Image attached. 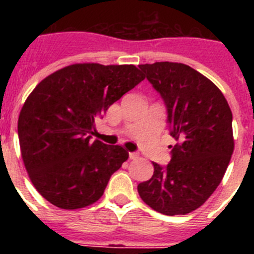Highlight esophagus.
<instances>
[{
  "label": "esophagus",
  "mask_w": 254,
  "mask_h": 254,
  "mask_svg": "<svg viewBox=\"0 0 254 254\" xmlns=\"http://www.w3.org/2000/svg\"><path fill=\"white\" fill-rule=\"evenodd\" d=\"M137 158H138L137 152H129V159H131V160H134V159H137Z\"/></svg>",
  "instance_id": "1"
}]
</instances>
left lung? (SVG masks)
<instances>
[{
	"label": "left lung",
	"instance_id": "obj_1",
	"mask_svg": "<svg viewBox=\"0 0 254 254\" xmlns=\"http://www.w3.org/2000/svg\"><path fill=\"white\" fill-rule=\"evenodd\" d=\"M167 105L177 140L167 167L137 186L140 197L160 214H190L207 201L223 179L234 151L233 114L225 96L206 76L185 64H140Z\"/></svg>",
	"mask_w": 254,
	"mask_h": 254
}]
</instances>
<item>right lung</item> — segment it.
<instances>
[{
	"instance_id": "obj_1",
	"label": "right lung",
	"mask_w": 254,
	"mask_h": 254,
	"mask_svg": "<svg viewBox=\"0 0 254 254\" xmlns=\"http://www.w3.org/2000/svg\"><path fill=\"white\" fill-rule=\"evenodd\" d=\"M133 64H75L35 86L17 121L31 183L52 205L77 210L96 202L128 159L120 145L91 141L95 120L142 81Z\"/></svg>"
}]
</instances>
